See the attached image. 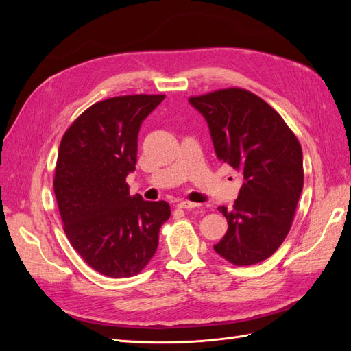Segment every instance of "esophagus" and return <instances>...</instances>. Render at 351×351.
Here are the masks:
<instances>
[{
	"mask_svg": "<svg viewBox=\"0 0 351 351\" xmlns=\"http://www.w3.org/2000/svg\"><path fill=\"white\" fill-rule=\"evenodd\" d=\"M177 206L182 208V209H196V208H200L199 204H195V202H189V200L180 202V204H178Z\"/></svg>",
	"mask_w": 351,
	"mask_h": 351,
	"instance_id": "esophagus-1",
	"label": "esophagus"
}]
</instances>
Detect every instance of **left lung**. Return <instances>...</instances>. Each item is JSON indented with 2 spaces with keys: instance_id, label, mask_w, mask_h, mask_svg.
Returning <instances> with one entry per match:
<instances>
[{
  "instance_id": "left-lung-1",
  "label": "left lung",
  "mask_w": 351,
  "mask_h": 351,
  "mask_svg": "<svg viewBox=\"0 0 351 351\" xmlns=\"http://www.w3.org/2000/svg\"><path fill=\"white\" fill-rule=\"evenodd\" d=\"M205 117L219 161L243 176L228 230L214 249L237 267L268 259L289 234L303 190L302 146L282 117L256 95L228 88L189 98Z\"/></svg>"
}]
</instances>
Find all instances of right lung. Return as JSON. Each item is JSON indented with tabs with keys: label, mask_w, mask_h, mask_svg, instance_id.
Here are the masks:
<instances>
[{
	"label": "right lung",
	"mask_w": 351,
	"mask_h": 351,
	"mask_svg": "<svg viewBox=\"0 0 351 351\" xmlns=\"http://www.w3.org/2000/svg\"><path fill=\"white\" fill-rule=\"evenodd\" d=\"M165 95H125L93 104L60 143L54 192L73 249L112 278L139 274L156 252L159 228L171 215L165 200L130 196L142 121Z\"/></svg>",
	"instance_id": "add662e5"
}]
</instances>
